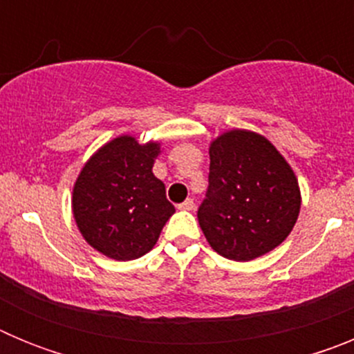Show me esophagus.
Listing matches in <instances>:
<instances>
[{
	"label": "esophagus",
	"mask_w": 354,
	"mask_h": 354,
	"mask_svg": "<svg viewBox=\"0 0 354 354\" xmlns=\"http://www.w3.org/2000/svg\"><path fill=\"white\" fill-rule=\"evenodd\" d=\"M179 209L180 211H193V209H195V202H193L192 198H187L186 202H183V204L179 205Z\"/></svg>",
	"instance_id": "1"
}]
</instances>
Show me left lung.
<instances>
[{
  "instance_id": "8db88e82",
  "label": "left lung",
  "mask_w": 354,
  "mask_h": 354,
  "mask_svg": "<svg viewBox=\"0 0 354 354\" xmlns=\"http://www.w3.org/2000/svg\"><path fill=\"white\" fill-rule=\"evenodd\" d=\"M207 198L198 225L221 257L248 262L280 246L301 209L298 177L270 140L228 129L209 145Z\"/></svg>"
}]
</instances>
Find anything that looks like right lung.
Here are the masks:
<instances>
[{"label": "right lung", "mask_w": 354, "mask_h": 354, "mask_svg": "<svg viewBox=\"0 0 354 354\" xmlns=\"http://www.w3.org/2000/svg\"><path fill=\"white\" fill-rule=\"evenodd\" d=\"M161 142L120 134L93 152L72 187V214L83 239L115 261L154 248L175 207L152 174Z\"/></svg>", "instance_id": "add662e5"}]
</instances>
